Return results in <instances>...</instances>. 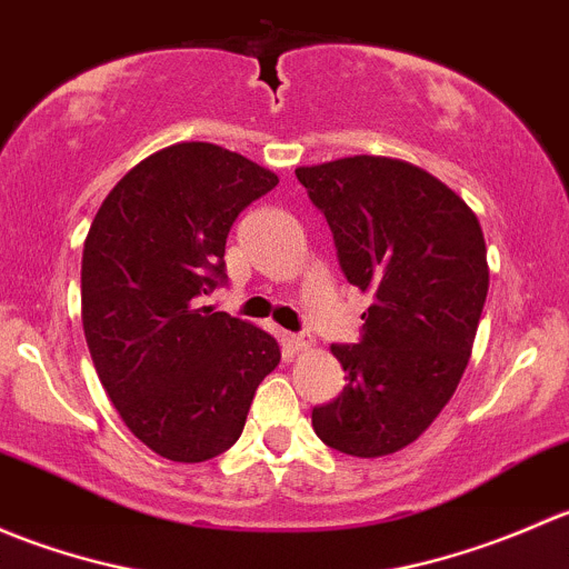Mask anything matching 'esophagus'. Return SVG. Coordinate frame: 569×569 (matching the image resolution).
Wrapping results in <instances>:
<instances>
[{
	"mask_svg": "<svg viewBox=\"0 0 569 569\" xmlns=\"http://www.w3.org/2000/svg\"><path fill=\"white\" fill-rule=\"evenodd\" d=\"M286 343H289L291 352H306V349H311V338L302 336V332H286Z\"/></svg>",
	"mask_w": 569,
	"mask_h": 569,
	"instance_id": "34e87169",
	"label": "esophagus"
}]
</instances>
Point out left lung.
Returning <instances> with one entry per match:
<instances>
[{
	"label": "left lung",
	"mask_w": 569,
	"mask_h": 569,
	"mask_svg": "<svg viewBox=\"0 0 569 569\" xmlns=\"http://www.w3.org/2000/svg\"><path fill=\"white\" fill-rule=\"evenodd\" d=\"M297 178L343 278L375 297L360 341L330 347L347 386L313 407V432L343 455H393L460 386L490 286L485 233L460 194L399 159L347 157Z\"/></svg>",
	"instance_id": "left-lung-1"
}]
</instances>
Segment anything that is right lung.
<instances>
[{"instance_id":"right-lung-1","label":"right lung","mask_w":569,"mask_h":569,"mask_svg":"<svg viewBox=\"0 0 569 569\" xmlns=\"http://www.w3.org/2000/svg\"><path fill=\"white\" fill-rule=\"evenodd\" d=\"M278 176L211 142H178L129 170L82 252V325L126 427L159 457L203 462L242 435L280 363L269 332L198 308L228 283L226 239Z\"/></svg>"}]
</instances>
